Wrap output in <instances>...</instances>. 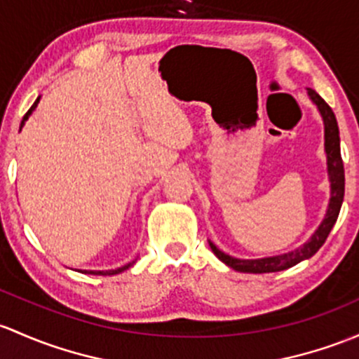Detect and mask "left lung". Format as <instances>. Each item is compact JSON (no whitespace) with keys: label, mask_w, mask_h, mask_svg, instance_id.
<instances>
[{"label":"left lung","mask_w":359,"mask_h":359,"mask_svg":"<svg viewBox=\"0 0 359 359\" xmlns=\"http://www.w3.org/2000/svg\"><path fill=\"white\" fill-rule=\"evenodd\" d=\"M309 97L313 100V103L318 107L320 113L323 116V123H325V151H327V168H329V179H330V187H332V196L329 203V210H327L325 220L322 222L318 230L311 236V239L308 241L304 246L294 249V251L285 252V255L271 256V258H259V259H239L232 258V256L225 255L218 249L215 244L210 243L211 251L218 256V259L229 265L230 269L237 271H246V273H270V271H282L287 270L290 266L297 265L303 259L311 258L320 248L323 246V243L329 237L332 227L335 225L339 217V211H341L342 199H344V163H342L341 156V139H339V127L337 120H335L334 111L325 101L320 97L318 93L309 89L308 90Z\"/></svg>","instance_id":"obj_1"}]
</instances>
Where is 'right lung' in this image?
<instances>
[{"instance_id":"add662e5","label":"right lung","mask_w":359,"mask_h":359,"mask_svg":"<svg viewBox=\"0 0 359 359\" xmlns=\"http://www.w3.org/2000/svg\"><path fill=\"white\" fill-rule=\"evenodd\" d=\"M39 100H41V96H39V97H37V100H36V101H34V104H32V107H30V110H29V111H27V113H25V115H24V118H22V123H20V129H22V127H24L25 120H27V118H29V116H30V113H32V111H34V108H36V107H37V103H39ZM134 263H135V262H132V263H127V265H123V266H122V269H116V270H104V271H93V270H89V271H88V273H93V275H115V273H120V271H123V270L130 269V266H132V265H134Z\"/></svg>"}]
</instances>
